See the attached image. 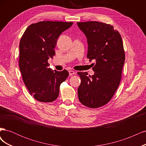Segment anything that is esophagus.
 <instances>
[{"label":"esophagus","instance_id":"obj_1","mask_svg":"<svg viewBox=\"0 0 146 146\" xmlns=\"http://www.w3.org/2000/svg\"><path fill=\"white\" fill-rule=\"evenodd\" d=\"M69 76H72V75L75 74V72L74 71V70H69Z\"/></svg>","mask_w":146,"mask_h":146}]
</instances>
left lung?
<instances>
[{"label": "left lung", "instance_id": "left-lung-1", "mask_svg": "<svg viewBox=\"0 0 146 146\" xmlns=\"http://www.w3.org/2000/svg\"><path fill=\"white\" fill-rule=\"evenodd\" d=\"M77 25L87 39V58L96 61L93 76L77 72L81 78L78 99L86 107L96 108L111 100L120 83L125 61L122 39L110 24L88 21Z\"/></svg>", "mask_w": 146, "mask_h": 146}]
</instances>
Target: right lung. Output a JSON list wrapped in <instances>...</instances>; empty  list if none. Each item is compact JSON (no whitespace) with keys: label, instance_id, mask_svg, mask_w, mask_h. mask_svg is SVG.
<instances>
[{"label":"right lung","instance_id":"right-lung-1","mask_svg":"<svg viewBox=\"0 0 146 146\" xmlns=\"http://www.w3.org/2000/svg\"><path fill=\"white\" fill-rule=\"evenodd\" d=\"M73 23L41 21L27 28L19 44V68L30 94L42 102H51L59 95L61 83L69 76L67 70L50 68L47 60L55 55L57 39Z\"/></svg>","mask_w":146,"mask_h":146}]
</instances>
